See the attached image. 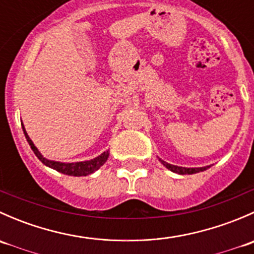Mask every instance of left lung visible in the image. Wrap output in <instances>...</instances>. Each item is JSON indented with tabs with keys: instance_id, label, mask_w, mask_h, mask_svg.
<instances>
[{
	"instance_id": "8db88e82",
	"label": "left lung",
	"mask_w": 254,
	"mask_h": 254,
	"mask_svg": "<svg viewBox=\"0 0 254 254\" xmlns=\"http://www.w3.org/2000/svg\"><path fill=\"white\" fill-rule=\"evenodd\" d=\"M158 160L161 161V163H162L163 166H165L166 168H168L170 171H172V172L175 173H178V175H194V173H199V172H203V171L207 170V168L210 167V166H205V167H198V168H187V167H179V166H175V165H170V163L165 162L163 160H161V158H158Z\"/></svg>"
}]
</instances>
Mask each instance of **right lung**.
<instances>
[{"label":"right lung","mask_w":254,"mask_h":254,"mask_svg":"<svg viewBox=\"0 0 254 254\" xmlns=\"http://www.w3.org/2000/svg\"><path fill=\"white\" fill-rule=\"evenodd\" d=\"M22 129L23 132L25 135V139H27L28 143H29L30 148L33 150V152L35 153L38 158L44 163L45 166L48 167L53 168V170L58 171V172L64 173V175H67V176H73V177H81V176H88L91 173L96 172L97 170L102 167V166L106 163V161L108 160L109 157V151H104L102 155H99L98 157L93 158V160H89V161H82V162H72V163H65V162H59V161H51L45 158L42 153L39 152L35 145L33 143L30 137L28 136L27 131H25V127L22 123Z\"/></svg>","instance_id":"right-lung-1"}]
</instances>
